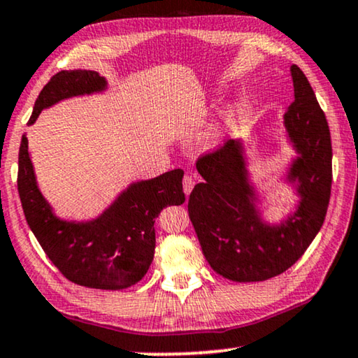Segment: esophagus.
Returning a JSON list of instances; mask_svg holds the SVG:
<instances>
[{"label":"esophagus","mask_w":358,"mask_h":358,"mask_svg":"<svg viewBox=\"0 0 358 358\" xmlns=\"http://www.w3.org/2000/svg\"><path fill=\"white\" fill-rule=\"evenodd\" d=\"M193 187H194V180H193V176L185 175V176H183V192H185V194H187V196H188L189 193H192Z\"/></svg>","instance_id":"esophagus-1"}]
</instances>
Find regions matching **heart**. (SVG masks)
Segmentation results:
<instances>
[{"mask_svg": "<svg viewBox=\"0 0 358 358\" xmlns=\"http://www.w3.org/2000/svg\"><path fill=\"white\" fill-rule=\"evenodd\" d=\"M243 117V103L238 101L229 102L228 106L223 107L218 119H216L213 124L208 127L205 132L201 134L200 140H198V148L201 152H213L216 150L226 135L229 134V130L234 129V125L241 120Z\"/></svg>", "mask_w": 358, "mask_h": 358, "instance_id": "heart-1", "label": "heart"}]
</instances>
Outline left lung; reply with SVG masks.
Listing matches in <instances>:
<instances>
[{
  "mask_svg": "<svg viewBox=\"0 0 358 358\" xmlns=\"http://www.w3.org/2000/svg\"><path fill=\"white\" fill-rule=\"evenodd\" d=\"M294 102L284 114V137L294 155L279 176L296 205L282 218L266 215L243 138L198 160L203 182L188 201L189 220L215 273L236 282H259L287 271L322 228L332 185V143L327 119L309 80L291 66Z\"/></svg>",
  "mask_w": 358,
  "mask_h": 358,
  "instance_id": "obj_1",
  "label": "left lung"
}]
</instances>
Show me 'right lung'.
Segmentation results:
<instances>
[{"label":"right lung","instance_id":"right-lung-1","mask_svg":"<svg viewBox=\"0 0 358 358\" xmlns=\"http://www.w3.org/2000/svg\"><path fill=\"white\" fill-rule=\"evenodd\" d=\"M107 79L96 71H61L36 99L33 125L54 103L103 94ZM17 192L31 231L52 264L74 284L119 291L137 284L155 255V220L164 208L183 205V170L130 182L102 213L89 220L59 216L41 192L26 134L21 138Z\"/></svg>","mask_w":358,"mask_h":358}]
</instances>
